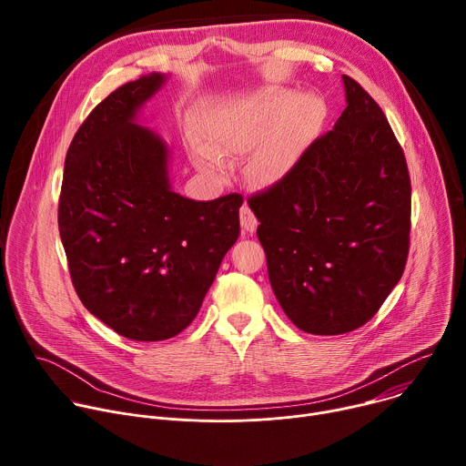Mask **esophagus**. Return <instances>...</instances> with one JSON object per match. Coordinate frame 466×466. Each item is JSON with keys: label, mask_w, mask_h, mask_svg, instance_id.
I'll use <instances>...</instances> for the list:
<instances>
[{"label": "esophagus", "mask_w": 466, "mask_h": 466, "mask_svg": "<svg viewBox=\"0 0 466 466\" xmlns=\"http://www.w3.org/2000/svg\"><path fill=\"white\" fill-rule=\"evenodd\" d=\"M239 223H241V230L245 234H252L256 230V227H258V219H256L254 212L247 205H243L241 210H239Z\"/></svg>", "instance_id": "obj_1"}]
</instances>
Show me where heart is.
<instances>
[{
	"label": "heart",
	"mask_w": 466,
	"mask_h": 466,
	"mask_svg": "<svg viewBox=\"0 0 466 466\" xmlns=\"http://www.w3.org/2000/svg\"><path fill=\"white\" fill-rule=\"evenodd\" d=\"M324 105L311 94L289 97L280 90H261L218 103L203 112L197 137L207 153L197 164L208 173L223 171L221 158H247L245 173L256 186L284 178L311 142Z\"/></svg>",
	"instance_id": "heart-1"
}]
</instances>
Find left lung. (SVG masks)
<instances>
[{
    "mask_svg": "<svg viewBox=\"0 0 466 466\" xmlns=\"http://www.w3.org/2000/svg\"><path fill=\"white\" fill-rule=\"evenodd\" d=\"M347 108L284 178L247 201L271 288L302 331L339 336L369 322L402 279L411 180L369 92L343 76Z\"/></svg>",
    "mask_w": 466,
    "mask_h": 466,
    "instance_id": "obj_1",
    "label": "left lung"
}]
</instances>
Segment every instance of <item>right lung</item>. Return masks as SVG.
I'll return each mask as SVG.
<instances>
[{
	"label": "right lung",
	"instance_id": "obj_1",
	"mask_svg": "<svg viewBox=\"0 0 466 466\" xmlns=\"http://www.w3.org/2000/svg\"><path fill=\"white\" fill-rule=\"evenodd\" d=\"M166 77L105 97L66 153L58 232L85 308L132 341L178 336L197 317L239 236L243 197L191 201L171 191L167 147L135 123Z\"/></svg>",
	"mask_w": 466,
	"mask_h": 466
}]
</instances>
